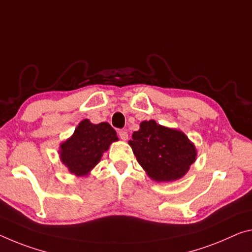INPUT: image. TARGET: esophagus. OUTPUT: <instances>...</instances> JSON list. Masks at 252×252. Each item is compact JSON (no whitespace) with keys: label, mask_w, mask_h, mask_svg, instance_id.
<instances>
[{"label":"esophagus","mask_w":252,"mask_h":252,"mask_svg":"<svg viewBox=\"0 0 252 252\" xmlns=\"http://www.w3.org/2000/svg\"><path fill=\"white\" fill-rule=\"evenodd\" d=\"M119 135H120V138H121L123 141H126L127 140V132H126V130H120L119 131Z\"/></svg>","instance_id":"obj_1"}]
</instances>
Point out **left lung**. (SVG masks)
I'll use <instances>...</instances> for the list:
<instances>
[{
  "instance_id": "left-lung-1",
  "label": "left lung",
  "mask_w": 252,
  "mask_h": 252,
  "mask_svg": "<svg viewBox=\"0 0 252 252\" xmlns=\"http://www.w3.org/2000/svg\"><path fill=\"white\" fill-rule=\"evenodd\" d=\"M127 143L139 165L157 183L183 178L196 160V147L183 131L159 125L155 120L142 121Z\"/></svg>"
}]
</instances>
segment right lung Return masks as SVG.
Here are the masks:
<instances>
[{
	"label": "right lung",
	"instance_id": "add662e5",
	"mask_svg": "<svg viewBox=\"0 0 252 252\" xmlns=\"http://www.w3.org/2000/svg\"><path fill=\"white\" fill-rule=\"evenodd\" d=\"M118 140L117 132L107 122L94 125L89 119H84L74 133L59 145V158L70 174L77 177L87 176L109 150L111 143Z\"/></svg>",
	"mask_w": 252,
	"mask_h": 252
}]
</instances>
